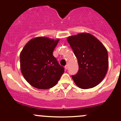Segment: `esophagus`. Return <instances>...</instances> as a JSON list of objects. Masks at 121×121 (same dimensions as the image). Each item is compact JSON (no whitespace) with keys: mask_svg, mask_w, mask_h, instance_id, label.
<instances>
[{"mask_svg":"<svg viewBox=\"0 0 121 121\" xmlns=\"http://www.w3.org/2000/svg\"><path fill=\"white\" fill-rule=\"evenodd\" d=\"M64 68H65V69H68V65H66L65 67H64Z\"/></svg>","mask_w":121,"mask_h":121,"instance_id":"obj_1","label":"esophagus"}]
</instances>
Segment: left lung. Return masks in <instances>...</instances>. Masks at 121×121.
<instances>
[{"mask_svg": "<svg viewBox=\"0 0 121 121\" xmlns=\"http://www.w3.org/2000/svg\"><path fill=\"white\" fill-rule=\"evenodd\" d=\"M67 40L78 64V71L72 76L77 86L89 89L98 85L108 71L107 48L95 36L88 33L69 36Z\"/></svg>", "mask_w": 121, "mask_h": 121, "instance_id": "obj_1", "label": "left lung"}]
</instances>
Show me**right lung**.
<instances>
[{"instance_id":"obj_1","label":"right lung","mask_w":121,"mask_h":121,"mask_svg":"<svg viewBox=\"0 0 121 121\" xmlns=\"http://www.w3.org/2000/svg\"><path fill=\"white\" fill-rule=\"evenodd\" d=\"M59 41L47 37L31 39L20 54V70L31 86L46 90L57 84L64 72L53 52Z\"/></svg>"}]
</instances>
